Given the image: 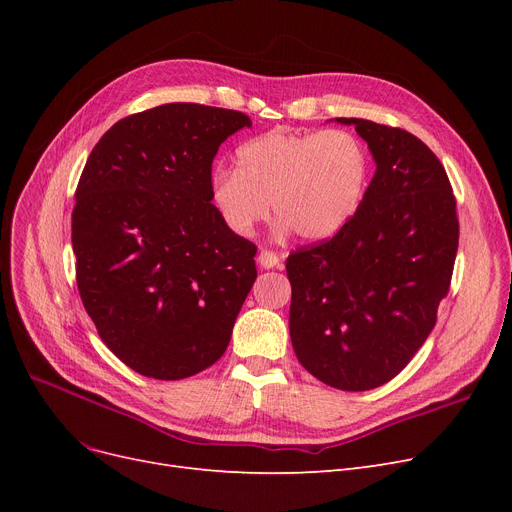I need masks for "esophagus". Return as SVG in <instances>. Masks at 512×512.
<instances>
[{
    "mask_svg": "<svg viewBox=\"0 0 512 512\" xmlns=\"http://www.w3.org/2000/svg\"><path fill=\"white\" fill-rule=\"evenodd\" d=\"M257 261H259V265L263 267V270H274V267H280V265H282L280 257H278L276 253H272V251H261L259 257H257Z\"/></svg>",
    "mask_w": 512,
    "mask_h": 512,
    "instance_id": "obj_1",
    "label": "esophagus"
}]
</instances>
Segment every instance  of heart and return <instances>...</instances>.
Segmentation results:
<instances>
[{
  "label": "heart",
  "instance_id": "1",
  "mask_svg": "<svg viewBox=\"0 0 512 512\" xmlns=\"http://www.w3.org/2000/svg\"><path fill=\"white\" fill-rule=\"evenodd\" d=\"M367 180L369 155L355 134L276 128L238 147L236 170L215 172L209 197L238 236H251L272 203L282 232L315 242L351 222Z\"/></svg>",
  "mask_w": 512,
  "mask_h": 512
}]
</instances>
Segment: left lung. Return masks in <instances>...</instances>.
I'll list each match as a JSON object with an SVG mask.
<instances>
[{
	"label": "left lung",
	"mask_w": 512,
	"mask_h": 512,
	"mask_svg": "<svg viewBox=\"0 0 512 512\" xmlns=\"http://www.w3.org/2000/svg\"><path fill=\"white\" fill-rule=\"evenodd\" d=\"M375 174L340 232L286 259L290 340L319 382L346 392L398 375L436 326L456 249V201L440 159L415 134L361 118Z\"/></svg>",
	"instance_id": "obj_1"
}]
</instances>
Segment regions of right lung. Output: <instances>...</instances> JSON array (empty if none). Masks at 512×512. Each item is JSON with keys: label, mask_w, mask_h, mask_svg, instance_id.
I'll use <instances>...</instances> for the list:
<instances>
[{"label": "right lung", "mask_w": 512, "mask_h": 512, "mask_svg": "<svg viewBox=\"0 0 512 512\" xmlns=\"http://www.w3.org/2000/svg\"><path fill=\"white\" fill-rule=\"evenodd\" d=\"M242 112L166 103L116 122L76 186L72 249L80 299L130 369L182 380L228 348L257 278V247L209 197L211 164Z\"/></svg>", "instance_id": "add662e5"}]
</instances>
